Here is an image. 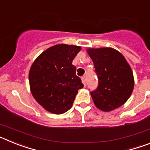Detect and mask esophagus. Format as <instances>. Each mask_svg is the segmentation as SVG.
Here are the masks:
<instances>
[{
  "mask_svg": "<svg viewBox=\"0 0 150 150\" xmlns=\"http://www.w3.org/2000/svg\"><path fill=\"white\" fill-rule=\"evenodd\" d=\"M82 82H83V85H84L85 86H86V76H82Z\"/></svg>",
  "mask_w": 150,
  "mask_h": 150,
  "instance_id": "1",
  "label": "esophagus"
}]
</instances>
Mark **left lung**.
<instances>
[{"instance_id":"left-lung-1","label":"left lung","mask_w":150,"mask_h":150,"mask_svg":"<svg viewBox=\"0 0 150 150\" xmlns=\"http://www.w3.org/2000/svg\"><path fill=\"white\" fill-rule=\"evenodd\" d=\"M87 52L98 79V88L91 91L95 106L105 112L120 107L133 91L134 83L131 67L114 49H88Z\"/></svg>"}]
</instances>
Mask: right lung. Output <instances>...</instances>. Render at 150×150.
I'll list each match as a JSON object with an SVG mask.
<instances>
[{"instance_id": "1", "label": "right lung", "mask_w": 150, "mask_h": 150, "mask_svg": "<svg viewBox=\"0 0 150 150\" xmlns=\"http://www.w3.org/2000/svg\"><path fill=\"white\" fill-rule=\"evenodd\" d=\"M81 47L59 44L45 50L36 59L29 72L30 88L35 100L55 114L71 109L81 79L76 74L74 59Z\"/></svg>"}]
</instances>
